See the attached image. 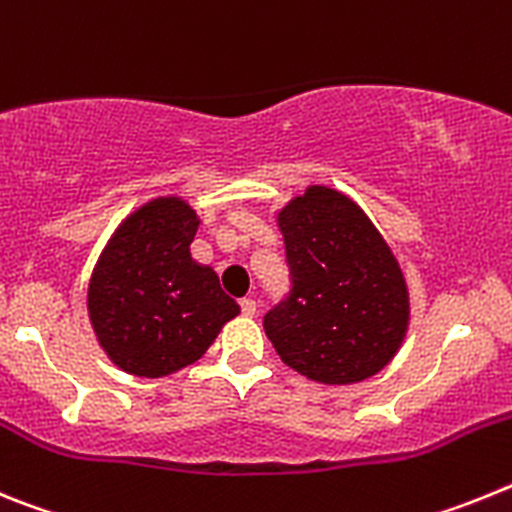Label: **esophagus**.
Wrapping results in <instances>:
<instances>
[{
  "instance_id": "1",
  "label": "esophagus",
  "mask_w": 512,
  "mask_h": 512,
  "mask_svg": "<svg viewBox=\"0 0 512 512\" xmlns=\"http://www.w3.org/2000/svg\"><path fill=\"white\" fill-rule=\"evenodd\" d=\"M241 310H243V315H246V318H253V315H256V300H241Z\"/></svg>"
}]
</instances>
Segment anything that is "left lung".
<instances>
[{"mask_svg": "<svg viewBox=\"0 0 512 512\" xmlns=\"http://www.w3.org/2000/svg\"><path fill=\"white\" fill-rule=\"evenodd\" d=\"M292 289L266 312L279 359L320 384H354L395 359L410 292L395 253L348 194L310 184L277 212Z\"/></svg>", "mask_w": 512, "mask_h": 512, "instance_id": "obj_1", "label": "left lung"}]
</instances>
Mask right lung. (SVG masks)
<instances>
[{"mask_svg": "<svg viewBox=\"0 0 512 512\" xmlns=\"http://www.w3.org/2000/svg\"><path fill=\"white\" fill-rule=\"evenodd\" d=\"M200 215L179 194L153 197L110 235L87 310L107 359L133 377H169L205 356L241 307L212 266L192 259Z\"/></svg>", "mask_w": 512, "mask_h": 512, "instance_id": "1", "label": "right lung"}]
</instances>
